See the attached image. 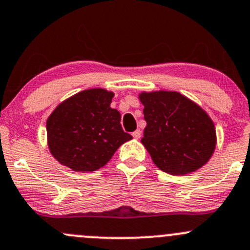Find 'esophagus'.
<instances>
[{"mask_svg":"<svg viewBox=\"0 0 250 250\" xmlns=\"http://www.w3.org/2000/svg\"><path fill=\"white\" fill-rule=\"evenodd\" d=\"M133 138H134V139H140V137H141V130L140 129H137L135 130V132H133Z\"/></svg>","mask_w":250,"mask_h":250,"instance_id":"obj_1","label":"esophagus"}]
</instances>
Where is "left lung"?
<instances>
[{
  "label": "left lung",
  "mask_w": 250,
  "mask_h": 250,
  "mask_svg": "<svg viewBox=\"0 0 250 250\" xmlns=\"http://www.w3.org/2000/svg\"><path fill=\"white\" fill-rule=\"evenodd\" d=\"M146 127L141 143L153 163L172 175L203 167L216 145L214 123L196 103L178 92H143Z\"/></svg>",
  "instance_id": "8db88e82"
}]
</instances>
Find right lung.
Instances as JSON below:
<instances>
[{
  "label": "right lung",
  "mask_w": 250,
  "mask_h": 250,
  "mask_svg": "<svg viewBox=\"0 0 250 250\" xmlns=\"http://www.w3.org/2000/svg\"><path fill=\"white\" fill-rule=\"evenodd\" d=\"M113 95L103 88L82 90L50 113L48 147L60 165L75 172H94L132 139L121 127V113L110 106Z\"/></svg>",
  "instance_id": "right-lung-1"
}]
</instances>
